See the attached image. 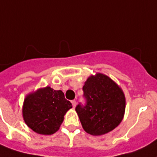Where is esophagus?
Listing matches in <instances>:
<instances>
[{
  "label": "esophagus",
  "instance_id": "34e87169",
  "mask_svg": "<svg viewBox=\"0 0 157 157\" xmlns=\"http://www.w3.org/2000/svg\"><path fill=\"white\" fill-rule=\"evenodd\" d=\"M72 107L75 108L76 105V101H72Z\"/></svg>",
  "mask_w": 157,
  "mask_h": 157
}]
</instances>
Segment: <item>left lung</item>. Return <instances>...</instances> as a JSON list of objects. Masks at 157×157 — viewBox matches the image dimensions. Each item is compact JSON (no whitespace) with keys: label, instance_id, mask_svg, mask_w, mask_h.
<instances>
[{"label":"left lung","instance_id":"obj_1","mask_svg":"<svg viewBox=\"0 0 157 157\" xmlns=\"http://www.w3.org/2000/svg\"><path fill=\"white\" fill-rule=\"evenodd\" d=\"M83 91L87 104L77 105L76 112L87 133L105 135L119 125L125 112V96L115 81L97 72L88 77Z\"/></svg>","mask_w":157,"mask_h":157}]
</instances>
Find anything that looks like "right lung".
Segmentation results:
<instances>
[{"mask_svg": "<svg viewBox=\"0 0 157 157\" xmlns=\"http://www.w3.org/2000/svg\"><path fill=\"white\" fill-rule=\"evenodd\" d=\"M72 108L62 91L46 86L26 95L22 117L28 127L35 132L52 135L58 131L65 113Z\"/></svg>", "mask_w": 157, "mask_h": 157, "instance_id": "right-lung-1", "label": "right lung"}]
</instances>
